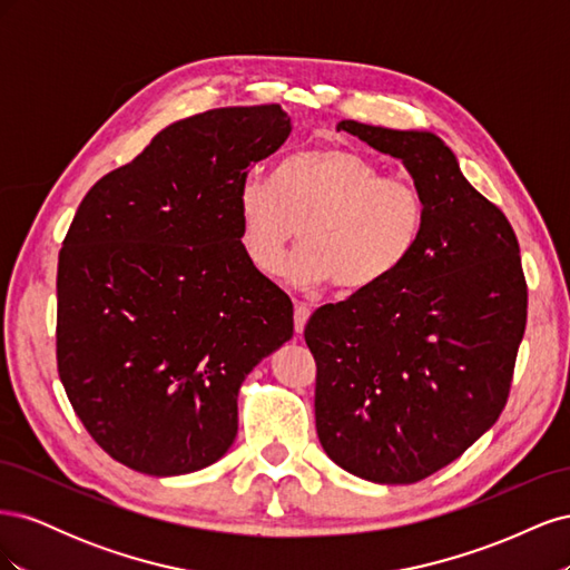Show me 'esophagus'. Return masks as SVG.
Here are the masks:
<instances>
[{"mask_svg": "<svg viewBox=\"0 0 570 570\" xmlns=\"http://www.w3.org/2000/svg\"><path fill=\"white\" fill-rule=\"evenodd\" d=\"M308 316H312V308H308L306 304H302V302H297L295 304V333H304V325H306V321H308Z\"/></svg>", "mask_w": 570, "mask_h": 570, "instance_id": "esophagus-1", "label": "esophagus"}]
</instances>
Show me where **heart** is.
<instances>
[{"instance_id":"heart-1","label":"heart","mask_w":570,"mask_h":570,"mask_svg":"<svg viewBox=\"0 0 570 570\" xmlns=\"http://www.w3.org/2000/svg\"><path fill=\"white\" fill-rule=\"evenodd\" d=\"M237 237L258 273L283 275L299 287L335 281L344 292L383 285L419 247L428 204L421 187L383 176L366 154L331 147L302 151L275 168L273 180L256 170L243 176L235 197Z\"/></svg>"}]
</instances>
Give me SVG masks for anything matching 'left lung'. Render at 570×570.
<instances>
[{
	"label": "left lung",
	"mask_w": 570,
	"mask_h": 570,
	"mask_svg": "<svg viewBox=\"0 0 570 570\" xmlns=\"http://www.w3.org/2000/svg\"><path fill=\"white\" fill-rule=\"evenodd\" d=\"M337 130L400 159L428 216L390 281L308 318L316 433L340 469L411 485L459 459L507 406L528 316L521 249L438 135L356 120Z\"/></svg>",
	"instance_id": "8db88e82"
}]
</instances>
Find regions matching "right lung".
<instances>
[{
    "instance_id": "right-lung-1",
    "label": "right lung",
    "mask_w": 570,
    "mask_h": 570,
    "mask_svg": "<svg viewBox=\"0 0 570 570\" xmlns=\"http://www.w3.org/2000/svg\"><path fill=\"white\" fill-rule=\"evenodd\" d=\"M281 105L176 120L92 185L59 252L57 366L111 459L206 469L237 435L247 373L292 337V302L237 237V185L287 140Z\"/></svg>"
}]
</instances>
